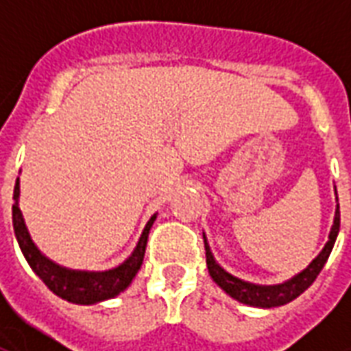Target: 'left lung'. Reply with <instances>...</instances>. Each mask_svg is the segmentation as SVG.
Listing matches in <instances>:
<instances>
[{
	"mask_svg": "<svg viewBox=\"0 0 351 351\" xmlns=\"http://www.w3.org/2000/svg\"><path fill=\"white\" fill-rule=\"evenodd\" d=\"M340 229V210L337 206V213H335V221H332L331 233H329V243L325 244V248L322 250V254L317 256L312 263L304 269L302 272H299L297 276H293L291 280H287L284 284H278V286H256V284H248V282H243V280L231 276L229 272H226L221 269L220 265L216 263L210 254V248L205 241V250H206V267H208V272L213 280L218 284V286L229 293L237 301L244 302V304H250V306H261V308H271V306H280V304H286V302L293 301L299 295L308 289L312 286V282L317 278L319 271L324 269L325 261L331 254L332 246H335V241H337V235H339Z\"/></svg>",
	"mask_w": 351,
	"mask_h": 351,
	"instance_id": "1",
	"label": "left lung"
}]
</instances>
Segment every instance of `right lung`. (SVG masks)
<instances>
[{"mask_svg": "<svg viewBox=\"0 0 351 351\" xmlns=\"http://www.w3.org/2000/svg\"><path fill=\"white\" fill-rule=\"evenodd\" d=\"M19 195L20 186L19 180H16V184H14V195H12V199H14V205H12L14 235H16L20 250L24 254V258L27 259L29 267L34 269L35 274L45 282V286L49 287L52 293H56L58 297H62L65 301L77 302V304H93V302L105 301V299L114 297V295H118L130 286L133 276L137 274L141 265H143L146 241H148V233H150V228H152L156 216H152L148 220L143 235L138 239L135 252L120 267L105 272L69 271V269H64V267L52 263L50 259L45 258L41 252L37 250V246L32 243L26 223H24V218H22V213H20L19 208V203H16Z\"/></svg>", "mask_w": 351, "mask_h": 351, "instance_id": "1", "label": "right lung"}]
</instances>
